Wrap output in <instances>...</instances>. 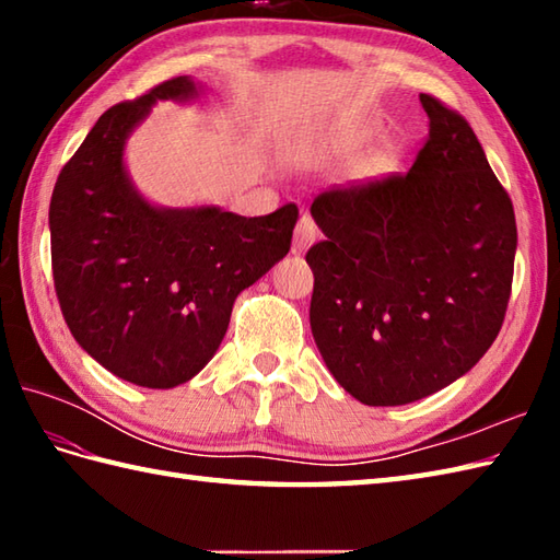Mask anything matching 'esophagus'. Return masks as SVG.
Here are the masks:
<instances>
[{"label": "esophagus", "instance_id": "34e87169", "mask_svg": "<svg viewBox=\"0 0 560 560\" xmlns=\"http://www.w3.org/2000/svg\"><path fill=\"white\" fill-rule=\"evenodd\" d=\"M317 237V225L311 217H301L299 225H295L293 231V255H305L307 247H311L315 243Z\"/></svg>", "mask_w": 560, "mask_h": 560}]
</instances>
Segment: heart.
Returning a JSON list of instances; mask_svg holds the SVG:
<instances>
[{"label":"heart","instance_id":"b5f03b06","mask_svg":"<svg viewBox=\"0 0 560 560\" xmlns=\"http://www.w3.org/2000/svg\"><path fill=\"white\" fill-rule=\"evenodd\" d=\"M371 137H373V129H368V127L341 129V132H335L325 139V149H327V153H331V156L347 159L355 149L363 147ZM373 165H377V163H373Z\"/></svg>","mask_w":560,"mask_h":560}]
</instances>
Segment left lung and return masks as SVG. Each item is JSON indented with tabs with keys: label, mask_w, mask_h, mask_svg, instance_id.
<instances>
[{
	"label": "left lung",
	"mask_w": 560,
	"mask_h": 560,
	"mask_svg": "<svg viewBox=\"0 0 560 560\" xmlns=\"http://www.w3.org/2000/svg\"><path fill=\"white\" fill-rule=\"evenodd\" d=\"M425 144L407 175L319 195L325 241L311 329L337 383L368 407L423 399L469 373L513 287V201L462 115L421 93Z\"/></svg>",
	"instance_id": "obj_1"
}]
</instances>
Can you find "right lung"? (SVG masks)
Segmentation results:
<instances>
[{"instance_id": "add662e5", "label": "right lung", "mask_w": 560, "mask_h": 560, "mask_svg": "<svg viewBox=\"0 0 560 560\" xmlns=\"http://www.w3.org/2000/svg\"><path fill=\"white\" fill-rule=\"evenodd\" d=\"M205 91L177 77L105 110L59 173L50 199L52 277L69 331L127 383L171 389L221 347L243 289L287 257L299 207L245 219L217 205L161 207L125 163L129 135L159 101Z\"/></svg>"}]
</instances>
